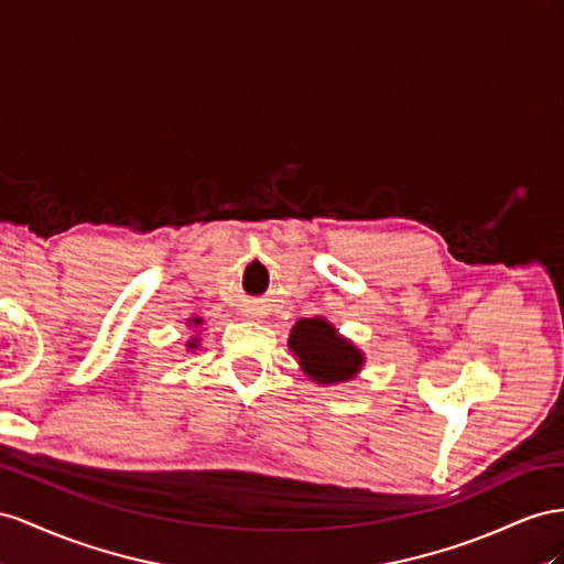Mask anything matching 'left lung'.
Wrapping results in <instances>:
<instances>
[{
	"mask_svg": "<svg viewBox=\"0 0 564 564\" xmlns=\"http://www.w3.org/2000/svg\"><path fill=\"white\" fill-rule=\"evenodd\" d=\"M288 347L297 357L302 371L318 384L351 380L361 371L364 354L324 316L300 318L288 337Z\"/></svg>",
	"mask_w": 564,
	"mask_h": 564,
	"instance_id": "1",
	"label": "left lung"
}]
</instances>
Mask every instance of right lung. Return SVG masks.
Masks as SVG:
<instances>
[{
    "mask_svg": "<svg viewBox=\"0 0 564 564\" xmlns=\"http://www.w3.org/2000/svg\"><path fill=\"white\" fill-rule=\"evenodd\" d=\"M203 326V318H198V316H193V318H188V326ZM186 347L188 349H196L198 347V337H191V340L186 343Z\"/></svg>",
    "mask_w": 564,
    "mask_h": 564,
    "instance_id": "right-lung-1",
    "label": "right lung"
}]
</instances>
